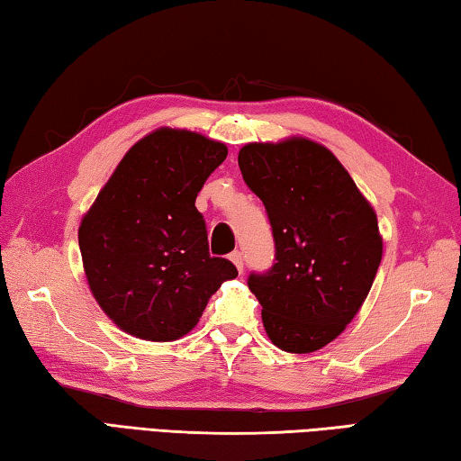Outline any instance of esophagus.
I'll list each match as a JSON object with an SVG mask.
<instances>
[{"label": "esophagus", "instance_id": "esophagus-1", "mask_svg": "<svg viewBox=\"0 0 461 461\" xmlns=\"http://www.w3.org/2000/svg\"><path fill=\"white\" fill-rule=\"evenodd\" d=\"M232 263H234V267H237V271L239 273H242V255L239 253V250H234V253H230V257H229Z\"/></svg>", "mask_w": 461, "mask_h": 461}]
</instances>
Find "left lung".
<instances>
[{
    "instance_id": "1",
    "label": "left lung",
    "mask_w": 461,
    "mask_h": 461,
    "mask_svg": "<svg viewBox=\"0 0 461 461\" xmlns=\"http://www.w3.org/2000/svg\"><path fill=\"white\" fill-rule=\"evenodd\" d=\"M275 239L271 271L249 276L263 325L286 353H312L345 331L384 255L377 214L337 156L309 138L250 142L239 152Z\"/></svg>"
}]
</instances>
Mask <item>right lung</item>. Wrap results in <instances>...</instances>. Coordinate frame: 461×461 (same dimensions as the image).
<instances>
[{
  "label": "right lung",
  "mask_w": 461,
  "mask_h": 461,
  "mask_svg": "<svg viewBox=\"0 0 461 461\" xmlns=\"http://www.w3.org/2000/svg\"><path fill=\"white\" fill-rule=\"evenodd\" d=\"M227 154L222 142L198 132L154 130L124 154L82 216L77 240L90 291L128 335L176 341L239 275L230 260L208 253L194 206Z\"/></svg>",
  "instance_id": "right-lung-1"
}]
</instances>
